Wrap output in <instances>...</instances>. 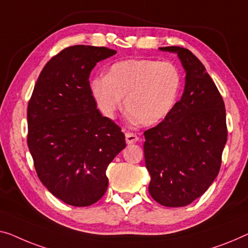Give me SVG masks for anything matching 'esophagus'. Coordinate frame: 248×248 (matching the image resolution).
I'll list each match as a JSON object with an SVG mask.
<instances>
[{
  "mask_svg": "<svg viewBox=\"0 0 248 248\" xmlns=\"http://www.w3.org/2000/svg\"><path fill=\"white\" fill-rule=\"evenodd\" d=\"M139 140L138 136L136 134H132V132H127L125 134V142L128 143V145H131V143H135Z\"/></svg>",
  "mask_w": 248,
  "mask_h": 248,
  "instance_id": "34e87169",
  "label": "esophagus"
}]
</instances>
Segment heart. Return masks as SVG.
I'll list each match as a JSON object with an SVG mask.
<instances>
[{
    "label": "heart",
    "mask_w": 248,
    "mask_h": 248,
    "mask_svg": "<svg viewBox=\"0 0 248 248\" xmlns=\"http://www.w3.org/2000/svg\"><path fill=\"white\" fill-rule=\"evenodd\" d=\"M98 108L113 118L124 107L131 123L151 127L168 117L180 90L178 70L167 62L129 59L112 64L106 77L91 81Z\"/></svg>",
    "instance_id": "obj_1"
}]
</instances>
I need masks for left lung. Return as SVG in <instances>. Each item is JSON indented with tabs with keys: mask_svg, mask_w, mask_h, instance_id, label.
Instances as JSON below:
<instances>
[{
	"mask_svg": "<svg viewBox=\"0 0 248 248\" xmlns=\"http://www.w3.org/2000/svg\"><path fill=\"white\" fill-rule=\"evenodd\" d=\"M159 50L178 55L186 77L171 112L143 132L149 193L162 206L183 207L201 197L218 175L227 141L226 111L218 89L189 50Z\"/></svg>",
	"mask_w": 248,
	"mask_h": 248,
	"instance_id": "left-lung-1",
	"label": "left lung"
}]
</instances>
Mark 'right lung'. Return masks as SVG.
Wrapping results in <instances>:
<instances>
[{
	"instance_id": "1",
	"label": "right lung",
	"mask_w": 248,
	"mask_h": 248,
	"mask_svg": "<svg viewBox=\"0 0 248 248\" xmlns=\"http://www.w3.org/2000/svg\"><path fill=\"white\" fill-rule=\"evenodd\" d=\"M117 52L105 46L62 50L40 73L28 107V146L46 189L65 204L86 207L108 188L107 168L124 149V132L97 109L89 77Z\"/></svg>"
}]
</instances>
